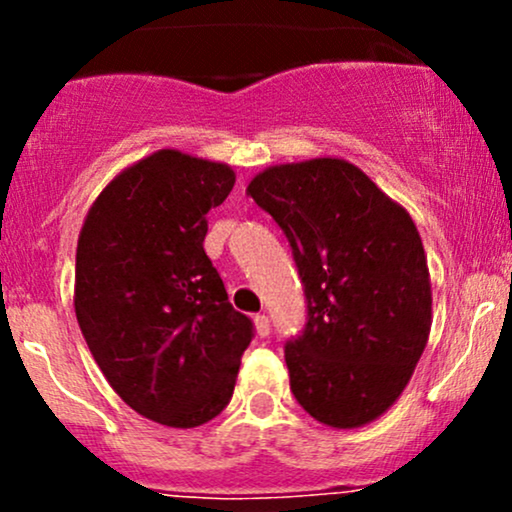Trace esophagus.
I'll return each mask as SVG.
<instances>
[{
	"label": "esophagus",
	"instance_id": "1",
	"mask_svg": "<svg viewBox=\"0 0 512 512\" xmlns=\"http://www.w3.org/2000/svg\"><path fill=\"white\" fill-rule=\"evenodd\" d=\"M255 332H257V337H267L269 334V317L267 315H255Z\"/></svg>",
	"mask_w": 512,
	"mask_h": 512
}]
</instances>
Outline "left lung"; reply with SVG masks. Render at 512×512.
<instances>
[{
  "instance_id": "8db88e82",
  "label": "left lung",
  "mask_w": 512,
  "mask_h": 512,
  "mask_svg": "<svg viewBox=\"0 0 512 512\" xmlns=\"http://www.w3.org/2000/svg\"><path fill=\"white\" fill-rule=\"evenodd\" d=\"M248 195L289 238L308 325L286 344L291 392L330 428L397 402L431 334V274L409 211L344 158L264 168Z\"/></svg>"
}]
</instances>
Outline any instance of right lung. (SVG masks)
I'll use <instances>...</instances> for the list:
<instances>
[{
  "label": "right lung",
  "mask_w": 512,
  "mask_h": 512,
  "mask_svg": "<svg viewBox=\"0 0 512 512\" xmlns=\"http://www.w3.org/2000/svg\"><path fill=\"white\" fill-rule=\"evenodd\" d=\"M233 182L228 163L158 149L120 170L81 226L76 320L110 387L156 424L221 414L252 342L204 252L207 214Z\"/></svg>",
  "instance_id": "1"
}]
</instances>
